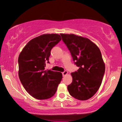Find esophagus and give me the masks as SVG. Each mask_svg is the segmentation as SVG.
<instances>
[{"label":"esophagus","instance_id":"esophagus-1","mask_svg":"<svg viewBox=\"0 0 122 122\" xmlns=\"http://www.w3.org/2000/svg\"><path fill=\"white\" fill-rule=\"evenodd\" d=\"M68 74V71H65L63 72H62V75L64 76Z\"/></svg>","mask_w":122,"mask_h":122}]
</instances>
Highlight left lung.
<instances>
[{"label": "left lung", "mask_w": 122, "mask_h": 122, "mask_svg": "<svg viewBox=\"0 0 122 122\" xmlns=\"http://www.w3.org/2000/svg\"><path fill=\"white\" fill-rule=\"evenodd\" d=\"M60 35L74 63L79 67L71 73L73 81L67 86L69 93L77 100H88L97 92L105 73L101 51L88 38L73 34Z\"/></svg>", "instance_id": "1"}]
</instances>
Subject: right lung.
<instances>
[{
    "mask_svg": "<svg viewBox=\"0 0 122 122\" xmlns=\"http://www.w3.org/2000/svg\"><path fill=\"white\" fill-rule=\"evenodd\" d=\"M57 34H43L32 39L25 46L18 58L19 77L28 93L38 100H46L55 94L62 75L46 71L51 51L61 41Z\"/></svg>",
    "mask_w": 122,
    "mask_h": 122,
    "instance_id": "1",
    "label": "right lung"
}]
</instances>
